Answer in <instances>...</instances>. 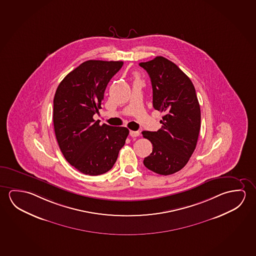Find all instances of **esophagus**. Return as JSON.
Returning a JSON list of instances; mask_svg holds the SVG:
<instances>
[{
	"label": "esophagus",
	"instance_id": "1",
	"mask_svg": "<svg viewBox=\"0 0 256 256\" xmlns=\"http://www.w3.org/2000/svg\"><path fill=\"white\" fill-rule=\"evenodd\" d=\"M130 135L132 137H138L140 132L137 130H130Z\"/></svg>",
	"mask_w": 256,
	"mask_h": 256
}]
</instances>
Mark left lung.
<instances>
[{
    "label": "left lung",
    "instance_id": "obj_1",
    "mask_svg": "<svg viewBox=\"0 0 256 256\" xmlns=\"http://www.w3.org/2000/svg\"><path fill=\"white\" fill-rule=\"evenodd\" d=\"M138 65L145 69L153 89V106L164 113L161 129L143 130L153 150L144 158V166L161 175L182 170L195 150L201 122V112L195 87L174 62L154 58Z\"/></svg>",
    "mask_w": 256,
    "mask_h": 256
}]
</instances>
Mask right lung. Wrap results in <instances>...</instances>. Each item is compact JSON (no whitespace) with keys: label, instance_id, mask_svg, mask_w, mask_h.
Listing matches in <instances>:
<instances>
[{"label":"right lung","instance_id":"obj_1","mask_svg":"<svg viewBox=\"0 0 256 256\" xmlns=\"http://www.w3.org/2000/svg\"><path fill=\"white\" fill-rule=\"evenodd\" d=\"M122 61L87 60L66 74L53 100V124L66 160L79 172L96 176L113 167L129 134L126 127L95 121L106 87Z\"/></svg>","mask_w":256,"mask_h":256}]
</instances>
